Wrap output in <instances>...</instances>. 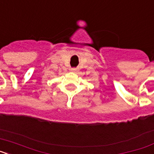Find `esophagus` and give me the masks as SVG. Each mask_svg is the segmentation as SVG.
<instances>
[{"instance_id":"obj_1","label":"esophagus","mask_w":154,"mask_h":154,"mask_svg":"<svg viewBox=\"0 0 154 154\" xmlns=\"http://www.w3.org/2000/svg\"><path fill=\"white\" fill-rule=\"evenodd\" d=\"M71 71H72V72H76V71H77V69H76L75 68H72V69H71Z\"/></svg>"}]
</instances>
